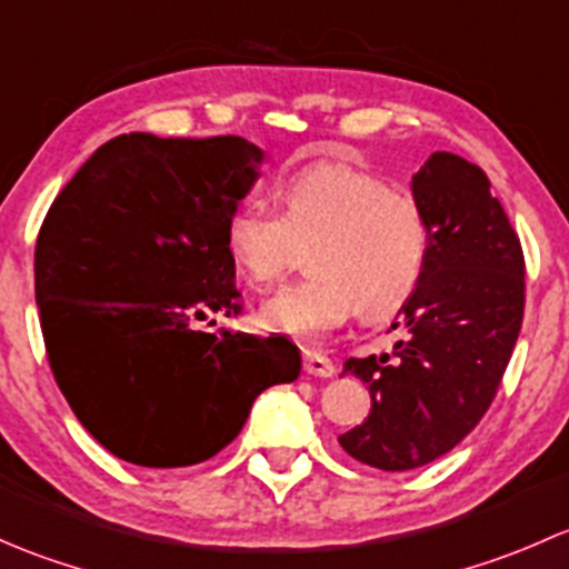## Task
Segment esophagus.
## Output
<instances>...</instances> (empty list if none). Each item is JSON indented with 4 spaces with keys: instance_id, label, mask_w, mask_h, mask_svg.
Returning <instances> with one entry per match:
<instances>
[{
    "instance_id": "34e87169",
    "label": "esophagus",
    "mask_w": 569,
    "mask_h": 569,
    "mask_svg": "<svg viewBox=\"0 0 569 569\" xmlns=\"http://www.w3.org/2000/svg\"><path fill=\"white\" fill-rule=\"evenodd\" d=\"M302 369H306V375H311V377L336 375V366H332V360L327 358V355L313 352V349H306V352H302Z\"/></svg>"
}]
</instances>
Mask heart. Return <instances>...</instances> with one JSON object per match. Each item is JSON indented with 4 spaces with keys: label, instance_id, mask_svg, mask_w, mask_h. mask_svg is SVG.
Listing matches in <instances>:
<instances>
[{
    "label": "heart",
    "instance_id": "1",
    "mask_svg": "<svg viewBox=\"0 0 569 569\" xmlns=\"http://www.w3.org/2000/svg\"><path fill=\"white\" fill-rule=\"evenodd\" d=\"M280 214L244 203L228 217L226 248L256 286L278 283L308 250V274L261 306L274 332L319 341L358 313L388 319L427 274L432 231L410 192L341 162L295 170L278 187Z\"/></svg>",
    "mask_w": 569,
    "mask_h": 569
}]
</instances>
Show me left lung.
Instances as JSON below:
<instances>
[{
	"label": "left lung",
	"mask_w": 569,
	"mask_h": 569,
	"mask_svg": "<svg viewBox=\"0 0 569 569\" xmlns=\"http://www.w3.org/2000/svg\"><path fill=\"white\" fill-rule=\"evenodd\" d=\"M432 256L393 327V355L349 358L343 375L369 386L371 412L338 438L380 470L438 460L481 421L512 358L526 306L520 239L485 170L438 151L412 176Z\"/></svg>",
	"instance_id": "left-lung-1"
}]
</instances>
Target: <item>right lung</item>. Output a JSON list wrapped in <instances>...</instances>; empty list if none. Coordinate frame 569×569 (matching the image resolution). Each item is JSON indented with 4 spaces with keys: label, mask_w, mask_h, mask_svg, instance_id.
<instances>
[{
    "label": "right lung",
    "mask_w": 569,
    "mask_h": 569,
    "mask_svg": "<svg viewBox=\"0 0 569 569\" xmlns=\"http://www.w3.org/2000/svg\"><path fill=\"white\" fill-rule=\"evenodd\" d=\"M261 159L233 134H120L77 170L40 226L36 300L51 375L120 460H209L242 432L258 393L300 377L289 338L194 327L242 311L226 222Z\"/></svg>",
    "instance_id": "1"
}]
</instances>
